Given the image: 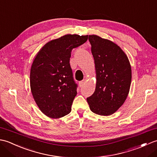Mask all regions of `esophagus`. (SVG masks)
<instances>
[{
	"label": "esophagus",
	"mask_w": 157,
	"mask_h": 157,
	"mask_svg": "<svg viewBox=\"0 0 157 157\" xmlns=\"http://www.w3.org/2000/svg\"><path fill=\"white\" fill-rule=\"evenodd\" d=\"M85 80H82V81H80L79 82V87H82L83 86H84V84H85Z\"/></svg>",
	"instance_id": "34e87169"
}]
</instances>
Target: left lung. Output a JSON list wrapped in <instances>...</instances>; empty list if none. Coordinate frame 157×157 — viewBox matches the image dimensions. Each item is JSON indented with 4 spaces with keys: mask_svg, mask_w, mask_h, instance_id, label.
<instances>
[{
    "mask_svg": "<svg viewBox=\"0 0 157 157\" xmlns=\"http://www.w3.org/2000/svg\"><path fill=\"white\" fill-rule=\"evenodd\" d=\"M94 59L96 88L87 98L96 114L111 115L128 97L132 81V68L128 56L115 43L97 35H89Z\"/></svg>",
    "mask_w": 157,
    "mask_h": 157,
    "instance_id": "left-lung-1",
    "label": "left lung"
}]
</instances>
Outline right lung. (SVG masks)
<instances>
[{"label": "right lung", "mask_w": 157, "mask_h": 157, "mask_svg": "<svg viewBox=\"0 0 157 157\" xmlns=\"http://www.w3.org/2000/svg\"><path fill=\"white\" fill-rule=\"evenodd\" d=\"M88 35L66 34L44 44L33 60L29 82L36 105L52 119L71 112L77 94L69 59L73 48L84 44Z\"/></svg>", "instance_id": "obj_1"}]
</instances>
